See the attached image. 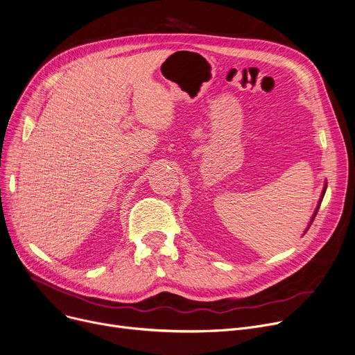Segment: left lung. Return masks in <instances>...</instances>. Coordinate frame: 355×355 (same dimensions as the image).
I'll return each instance as SVG.
<instances>
[{
    "mask_svg": "<svg viewBox=\"0 0 355 355\" xmlns=\"http://www.w3.org/2000/svg\"><path fill=\"white\" fill-rule=\"evenodd\" d=\"M325 189H327V183H324V187H322V192H321V195H320V200H318V205H317V207H315V210H314V213H313V216H311V219H310V223H309V226H307V229L304 230V233H303V236L307 233V230L310 229V226H311V223H313V220H314V217H315V214H317V211H318V209H320V205H321V200H322V198H324V195H325Z\"/></svg>",
    "mask_w": 355,
    "mask_h": 355,
    "instance_id": "8db88e82",
    "label": "left lung"
}]
</instances>
